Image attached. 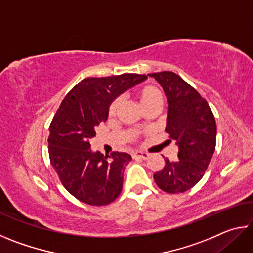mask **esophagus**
Returning <instances> with one entry per match:
<instances>
[{
    "mask_svg": "<svg viewBox=\"0 0 253 253\" xmlns=\"http://www.w3.org/2000/svg\"><path fill=\"white\" fill-rule=\"evenodd\" d=\"M149 154L146 153V152H135L134 154H132V157L134 158H143V160H146V158H148Z\"/></svg>",
    "mask_w": 253,
    "mask_h": 253,
    "instance_id": "obj_1",
    "label": "esophagus"
}]
</instances>
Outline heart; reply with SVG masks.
Returning a JSON list of instances; mask_svg holds the SVG:
<instances>
[{"label": "heart", "instance_id": "b5f03b06", "mask_svg": "<svg viewBox=\"0 0 253 253\" xmlns=\"http://www.w3.org/2000/svg\"><path fill=\"white\" fill-rule=\"evenodd\" d=\"M138 98H139L140 105H142L144 109L146 108V107L152 106V105H156V104L162 105L163 99H164L162 91L158 88L154 87V85H146V87H144L142 90L139 91ZM122 102H123L122 98H116V99L111 102V105L109 107V114L110 115L116 114L119 109V107L122 106Z\"/></svg>", "mask_w": 253, "mask_h": 253}]
</instances>
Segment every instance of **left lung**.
I'll use <instances>...</instances> for the list:
<instances>
[{
  "mask_svg": "<svg viewBox=\"0 0 253 253\" xmlns=\"http://www.w3.org/2000/svg\"><path fill=\"white\" fill-rule=\"evenodd\" d=\"M148 76L165 92L169 104L165 131L178 146V158H164V168L154 174V179L164 192L182 193L193 187L208 169L215 151V119L208 101L178 75L162 71Z\"/></svg>",
  "mask_w": 253,
  "mask_h": 253,
  "instance_id": "8db88e82",
  "label": "left lung"
}]
</instances>
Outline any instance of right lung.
Instances as JSON below:
<instances>
[{"mask_svg": "<svg viewBox=\"0 0 253 253\" xmlns=\"http://www.w3.org/2000/svg\"><path fill=\"white\" fill-rule=\"evenodd\" d=\"M146 79L138 74L85 78L68 92L55 113L48 138L51 165L66 190L81 202L107 205L121 194L131 156L119 152L104 156L91 151L90 140L96 127L108 118L111 102Z\"/></svg>", "mask_w": 253, "mask_h": 253, "instance_id": "1", "label": "right lung"}]
</instances>
